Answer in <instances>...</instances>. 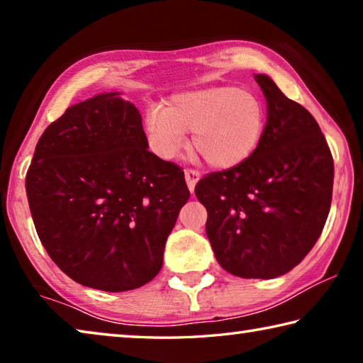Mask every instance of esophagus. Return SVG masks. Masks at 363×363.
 I'll return each mask as SVG.
<instances>
[{
    "mask_svg": "<svg viewBox=\"0 0 363 363\" xmlns=\"http://www.w3.org/2000/svg\"><path fill=\"white\" fill-rule=\"evenodd\" d=\"M199 179H200V173H199V171L194 169V168H187V169H186V181H187V186H189V189H190V192H194L195 184L199 182Z\"/></svg>",
    "mask_w": 363,
    "mask_h": 363,
    "instance_id": "1",
    "label": "esophagus"
}]
</instances>
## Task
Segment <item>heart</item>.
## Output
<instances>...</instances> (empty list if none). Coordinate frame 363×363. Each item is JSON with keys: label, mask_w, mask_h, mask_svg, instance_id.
Wrapping results in <instances>:
<instances>
[{"label": "heart", "mask_w": 363, "mask_h": 363, "mask_svg": "<svg viewBox=\"0 0 363 363\" xmlns=\"http://www.w3.org/2000/svg\"><path fill=\"white\" fill-rule=\"evenodd\" d=\"M266 107L250 89L214 86L177 94L167 108L145 116L150 147L162 158L179 155L192 133V149L216 168H232L253 155L266 130Z\"/></svg>", "instance_id": "1"}]
</instances>
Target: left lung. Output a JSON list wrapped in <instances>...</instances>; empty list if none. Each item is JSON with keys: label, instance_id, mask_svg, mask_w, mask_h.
<instances>
[{"label": "left lung", "instance_id": "8db88e82", "mask_svg": "<svg viewBox=\"0 0 363 363\" xmlns=\"http://www.w3.org/2000/svg\"><path fill=\"white\" fill-rule=\"evenodd\" d=\"M256 82L267 123L253 155L201 177L206 235L220 267L242 279H275L314 248L333 195V157L320 126L266 75Z\"/></svg>", "mask_w": 363, "mask_h": 363}]
</instances>
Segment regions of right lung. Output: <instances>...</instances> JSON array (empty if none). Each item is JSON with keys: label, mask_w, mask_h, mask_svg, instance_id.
I'll use <instances>...</instances> for the list:
<instances>
[{"label": "right lung", "mask_w": 363, "mask_h": 363, "mask_svg": "<svg viewBox=\"0 0 363 363\" xmlns=\"http://www.w3.org/2000/svg\"><path fill=\"white\" fill-rule=\"evenodd\" d=\"M147 147L138 108L118 93L69 107L36 144L26 177L35 229L77 284L128 291L162 269L190 192L182 168Z\"/></svg>", "instance_id": "1"}]
</instances>
